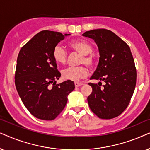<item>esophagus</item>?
I'll return each instance as SVG.
<instances>
[{"instance_id": "esophagus-1", "label": "esophagus", "mask_w": 150, "mask_h": 150, "mask_svg": "<svg viewBox=\"0 0 150 150\" xmlns=\"http://www.w3.org/2000/svg\"><path fill=\"white\" fill-rule=\"evenodd\" d=\"M74 83H75V87H79V86H81L83 85L82 83H79V82H75Z\"/></svg>"}]
</instances>
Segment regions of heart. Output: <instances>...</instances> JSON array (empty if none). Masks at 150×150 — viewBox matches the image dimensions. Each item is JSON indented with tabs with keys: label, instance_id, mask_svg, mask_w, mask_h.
Here are the masks:
<instances>
[{
	"label": "heart",
	"instance_id": "1",
	"mask_svg": "<svg viewBox=\"0 0 150 150\" xmlns=\"http://www.w3.org/2000/svg\"><path fill=\"white\" fill-rule=\"evenodd\" d=\"M69 47L74 51L81 55L79 58V64H85L89 67L93 68L96 65L97 59L95 54L92 53L93 50V46L89 42L85 40H78L72 42L69 44ZM53 58L55 62L59 64H65L68 59V53L62 47L56 45L53 50ZM88 75V69L86 66L79 67H70L64 69L62 75L64 79L71 81H78L84 78Z\"/></svg>",
	"mask_w": 150,
	"mask_h": 150
}]
</instances>
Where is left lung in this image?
Returning a JSON list of instances; mask_svg holds the SVG:
<instances>
[{"label":"left lung","instance_id":"left-lung-1","mask_svg":"<svg viewBox=\"0 0 150 150\" xmlns=\"http://www.w3.org/2000/svg\"><path fill=\"white\" fill-rule=\"evenodd\" d=\"M83 36L98 46L99 62L91 79L105 85L89 83L93 91L88 97L92 112L99 118L110 119L127 108L134 91L137 70L129 46L112 31L105 29L86 31Z\"/></svg>","mask_w":150,"mask_h":150}]
</instances>
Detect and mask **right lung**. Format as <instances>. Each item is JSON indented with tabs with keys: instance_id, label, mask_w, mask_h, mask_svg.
Segmentation results:
<instances>
[{
	"instance_id": "obj_1",
	"label": "right lung",
	"mask_w": 150,
	"mask_h": 150,
	"mask_svg": "<svg viewBox=\"0 0 150 150\" xmlns=\"http://www.w3.org/2000/svg\"><path fill=\"white\" fill-rule=\"evenodd\" d=\"M68 35L42 31L21 48L18 55L16 88L29 112L42 120L56 118L75 88L71 80L56 84L61 73L52 55L54 47Z\"/></svg>"
}]
</instances>
